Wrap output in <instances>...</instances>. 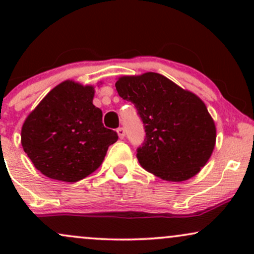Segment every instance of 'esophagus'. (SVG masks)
Returning a JSON list of instances; mask_svg holds the SVG:
<instances>
[{
    "instance_id": "esophagus-1",
    "label": "esophagus",
    "mask_w": 254,
    "mask_h": 254,
    "mask_svg": "<svg viewBox=\"0 0 254 254\" xmlns=\"http://www.w3.org/2000/svg\"><path fill=\"white\" fill-rule=\"evenodd\" d=\"M117 132H118L119 138L123 139L124 137H125V130L123 129V127H118V129H117Z\"/></svg>"
}]
</instances>
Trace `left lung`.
<instances>
[{
	"label": "left lung",
	"instance_id": "8db88e82",
	"mask_svg": "<svg viewBox=\"0 0 254 254\" xmlns=\"http://www.w3.org/2000/svg\"><path fill=\"white\" fill-rule=\"evenodd\" d=\"M116 89L135 105L143 122L145 138L136 154L139 165L167 182L196 176L216 142V127L205 104L157 72L118 78Z\"/></svg>",
	"mask_w": 254,
	"mask_h": 254
}]
</instances>
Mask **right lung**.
<instances>
[{
    "mask_svg": "<svg viewBox=\"0 0 254 254\" xmlns=\"http://www.w3.org/2000/svg\"><path fill=\"white\" fill-rule=\"evenodd\" d=\"M94 87L64 81L49 92L28 115L21 144L34 167L61 182L83 179L103 164L116 131L103 124V112L93 105Z\"/></svg>",
    "mask_w": 254,
    "mask_h": 254,
    "instance_id": "1",
    "label": "right lung"
}]
</instances>
